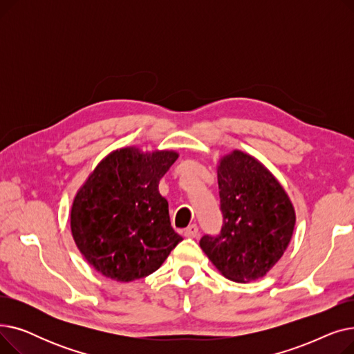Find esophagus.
Listing matches in <instances>:
<instances>
[{
	"instance_id": "1",
	"label": "esophagus",
	"mask_w": 354,
	"mask_h": 354,
	"mask_svg": "<svg viewBox=\"0 0 354 354\" xmlns=\"http://www.w3.org/2000/svg\"><path fill=\"white\" fill-rule=\"evenodd\" d=\"M198 234H199V231H198V227H196L195 224L189 225L187 230H185V232H183V235L187 236V238H196Z\"/></svg>"
}]
</instances>
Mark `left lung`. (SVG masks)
<instances>
[{"label": "left lung", "mask_w": 354, "mask_h": 354, "mask_svg": "<svg viewBox=\"0 0 354 354\" xmlns=\"http://www.w3.org/2000/svg\"><path fill=\"white\" fill-rule=\"evenodd\" d=\"M216 174L224 224L219 235H203L199 245L228 280H258L290 244L294 207L277 178L243 151L221 158Z\"/></svg>", "instance_id": "1"}]
</instances>
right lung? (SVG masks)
Here are the masks:
<instances>
[{
    "mask_svg": "<svg viewBox=\"0 0 354 354\" xmlns=\"http://www.w3.org/2000/svg\"><path fill=\"white\" fill-rule=\"evenodd\" d=\"M178 156L175 151L118 149L77 191L70 212L71 235L102 275L120 283L147 277L182 241L158 189Z\"/></svg>",
    "mask_w": 354,
    "mask_h": 354,
    "instance_id": "right-lung-1",
    "label": "right lung"
}]
</instances>
